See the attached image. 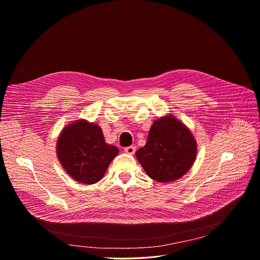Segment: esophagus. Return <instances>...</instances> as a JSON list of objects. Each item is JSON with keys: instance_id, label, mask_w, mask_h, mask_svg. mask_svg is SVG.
<instances>
[{"instance_id": "obj_1", "label": "esophagus", "mask_w": 260, "mask_h": 260, "mask_svg": "<svg viewBox=\"0 0 260 260\" xmlns=\"http://www.w3.org/2000/svg\"><path fill=\"white\" fill-rule=\"evenodd\" d=\"M124 152L128 153V154H134L136 152V148L135 146H128V147H125L124 148Z\"/></svg>"}]
</instances>
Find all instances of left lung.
<instances>
[{
    "mask_svg": "<svg viewBox=\"0 0 260 260\" xmlns=\"http://www.w3.org/2000/svg\"><path fill=\"white\" fill-rule=\"evenodd\" d=\"M197 143L191 131L172 115L154 120L144 147L136 157L147 175L158 182L183 176L196 159Z\"/></svg>",
    "mask_w": 260,
    "mask_h": 260,
    "instance_id": "obj_1",
    "label": "left lung"
}]
</instances>
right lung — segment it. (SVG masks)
<instances>
[{
	"label": "right lung",
	"instance_id": "1",
	"mask_svg": "<svg viewBox=\"0 0 260 260\" xmlns=\"http://www.w3.org/2000/svg\"><path fill=\"white\" fill-rule=\"evenodd\" d=\"M56 150L59 161L69 176L85 184L99 182L110 162L119 153L118 148L106 143L98 124L83 119L64 127Z\"/></svg>",
	"mask_w": 260,
	"mask_h": 260
}]
</instances>
